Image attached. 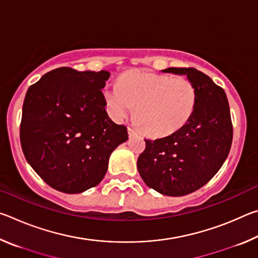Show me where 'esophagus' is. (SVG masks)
Listing matches in <instances>:
<instances>
[{
    "mask_svg": "<svg viewBox=\"0 0 258 258\" xmlns=\"http://www.w3.org/2000/svg\"><path fill=\"white\" fill-rule=\"evenodd\" d=\"M138 134V131L133 127H128V135L130 137H133V135Z\"/></svg>",
    "mask_w": 258,
    "mask_h": 258,
    "instance_id": "1",
    "label": "esophagus"
}]
</instances>
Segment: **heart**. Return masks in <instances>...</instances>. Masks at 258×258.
Returning <instances> with one entry per match:
<instances>
[{
  "instance_id": "obj_1",
  "label": "heart",
  "mask_w": 258,
  "mask_h": 258,
  "mask_svg": "<svg viewBox=\"0 0 258 258\" xmlns=\"http://www.w3.org/2000/svg\"><path fill=\"white\" fill-rule=\"evenodd\" d=\"M103 99L112 119L123 120L135 110L143 130L167 137L184 127L197 107V90L184 77L142 69L121 74L117 85H107Z\"/></svg>"
}]
</instances>
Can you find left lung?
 I'll list each match as a JSON object with an SVG mask.
<instances>
[{
    "label": "left lung",
    "mask_w": 258,
    "mask_h": 258,
    "mask_svg": "<svg viewBox=\"0 0 258 258\" xmlns=\"http://www.w3.org/2000/svg\"><path fill=\"white\" fill-rule=\"evenodd\" d=\"M186 75L197 90V107L184 127L168 137L145 139L138 169L146 184L166 196H184L200 189L218 172L233 138L224 90L196 68H167Z\"/></svg>",
    "instance_id": "left-lung-1"
}]
</instances>
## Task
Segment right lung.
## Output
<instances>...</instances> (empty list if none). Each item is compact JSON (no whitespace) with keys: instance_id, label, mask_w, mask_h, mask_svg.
I'll return each mask as SVG.
<instances>
[{"instance_id":"obj_1","label":"right lung","mask_w":258,"mask_h":258,"mask_svg":"<svg viewBox=\"0 0 258 258\" xmlns=\"http://www.w3.org/2000/svg\"><path fill=\"white\" fill-rule=\"evenodd\" d=\"M110 73L71 67L46 73L26 93L20 143L43 181L66 194L98 185L111 152L127 141L125 125L109 118L102 89Z\"/></svg>"}]
</instances>
